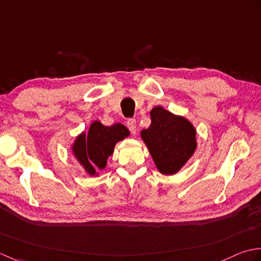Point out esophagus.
<instances>
[{"label":"esophagus","mask_w":261,"mask_h":261,"mask_svg":"<svg viewBox=\"0 0 261 261\" xmlns=\"http://www.w3.org/2000/svg\"><path fill=\"white\" fill-rule=\"evenodd\" d=\"M127 127H128L130 133L133 135L136 134V120L134 118H129L128 120H127Z\"/></svg>","instance_id":"obj_1"}]
</instances>
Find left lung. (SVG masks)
I'll list each match as a JSON object with an SVG mask.
<instances>
[{
	"label": "left lung",
	"instance_id": "8db88e82",
	"mask_svg": "<svg viewBox=\"0 0 261 261\" xmlns=\"http://www.w3.org/2000/svg\"><path fill=\"white\" fill-rule=\"evenodd\" d=\"M151 125L141 132L159 171L174 174L197 147L196 129L188 119L156 106L151 110Z\"/></svg>",
	"mask_w": 261,
	"mask_h": 261
}]
</instances>
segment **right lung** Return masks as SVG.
<instances>
[{
	"mask_svg": "<svg viewBox=\"0 0 261 261\" xmlns=\"http://www.w3.org/2000/svg\"><path fill=\"white\" fill-rule=\"evenodd\" d=\"M129 135L123 124L105 126L95 120L88 133L80 134L72 145L74 156L90 175H97V170L107 166L108 156L114 153L116 143Z\"/></svg>",
	"mask_w": 261,
	"mask_h": 261,
	"instance_id": "obj_1",
	"label": "right lung"
}]
</instances>
